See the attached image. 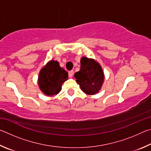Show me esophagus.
<instances>
[{"instance_id":"obj_1","label":"esophagus","mask_w":151,"mask_h":151,"mask_svg":"<svg viewBox=\"0 0 151 151\" xmlns=\"http://www.w3.org/2000/svg\"><path fill=\"white\" fill-rule=\"evenodd\" d=\"M73 76V70H70L68 72V76H69L70 78H72Z\"/></svg>"}]
</instances>
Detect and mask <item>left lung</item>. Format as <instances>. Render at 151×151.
Segmentation results:
<instances>
[{"instance_id":"8db88e82","label":"left lung","mask_w":151,"mask_h":151,"mask_svg":"<svg viewBox=\"0 0 151 151\" xmlns=\"http://www.w3.org/2000/svg\"><path fill=\"white\" fill-rule=\"evenodd\" d=\"M75 78L81 90L88 95L98 93L104 83V75L101 66L93 58H81V69L75 73Z\"/></svg>"}]
</instances>
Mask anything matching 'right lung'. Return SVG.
Returning <instances> with one entry per match:
<instances>
[{"instance_id":"1","label":"right lung","mask_w":151,"mask_h":151,"mask_svg":"<svg viewBox=\"0 0 151 151\" xmlns=\"http://www.w3.org/2000/svg\"><path fill=\"white\" fill-rule=\"evenodd\" d=\"M68 75L58 61L49 60L39 72L38 85L40 90L48 96L57 94L61 91L63 84L68 79Z\"/></svg>"}]
</instances>
